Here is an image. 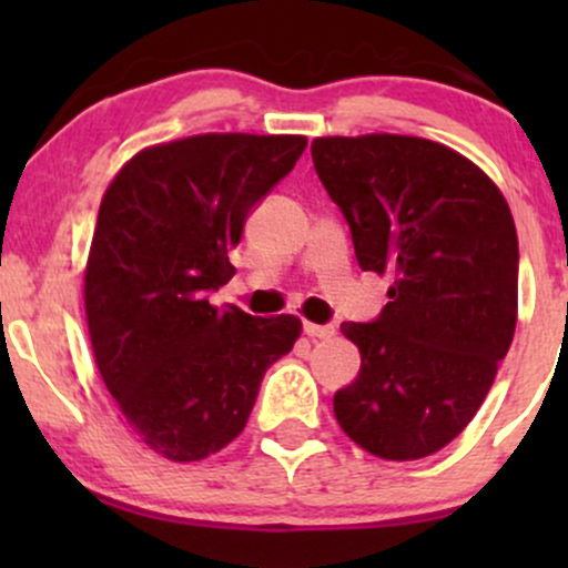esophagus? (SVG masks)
Wrapping results in <instances>:
<instances>
[{
    "instance_id": "1",
    "label": "esophagus",
    "mask_w": 568,
    "mask_h": 568,
    "mask_svg": "<svg viewBox=\"0 0 568 568\" xmlns=\"http://www.w3.org/2000/svg\"><path fill=\"white\" fill-rule=\"evenodd\" d=\"M304 334L310 338H331L336 334L334 325H317V323H304Z\"/></svg>"
}]
</instances>
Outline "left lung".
I'll return each instance as SVG.
<instances>
[{
	"label": "left lung",
	"instance_id": "obj_1",
	"mask_svg": "<svg viewBox=\"0 0 568 568\" xmlns=\"http://www.w3.org/2000/svg\"><path fill=\"white\" fill-rule=\"evenodd\" d=\"M363 272L389 275L374 323H344L361 374L334 395L344 433L393 462L440 452L473 422L513 344L518 234L499 186L438 141H312Z\"/></svg>",
	"mask_w": 568,
	"mask_h": 568
}]
</instances>
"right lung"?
<instances>
[{"instance_id":"right-lung-1","label":"right lung","mask_w":568,"mask_h":568,"mask_svg":"<svg viewBox=\"0 0 568 568\" xmlns=\"http://www.w3.org/2000/svg\"><path fill=\"white\" fill-rule=\"evenodd\" d=\"M304 135L202 133L130 158L103 192L84 266V315L128 427L171 462L243 433L266 368L302 336L296 315L213 306L251 207L288 175Z\"/></svg>"}]
</instances>
